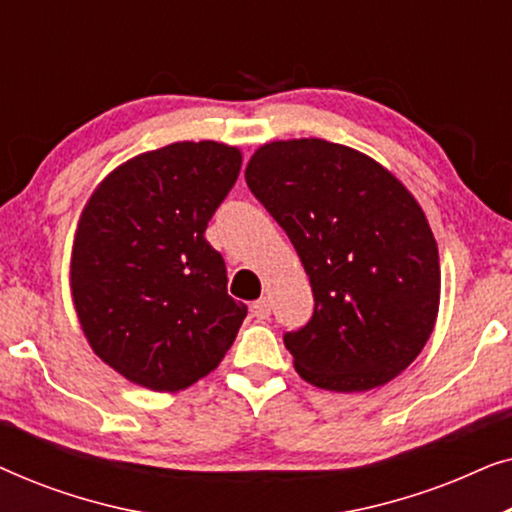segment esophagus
<instances>
[{"mask_svg": "<svg viewBox=\"0 0 512 512\" xmlns=\"http://www.w3.org/2000/svg\"><path fill=\"white\" fill-rule=\"evenodd\" d=\"M251 314H254L258 321L268 319L270 317V303H268V300L261 298V300H256V303H251Z\"/></svg>", "mask_w": 512, "mask_h": 512, "instance_id": "obj_1", "label": "esophagus"}]
</instances>
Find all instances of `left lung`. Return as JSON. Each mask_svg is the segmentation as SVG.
I'll return each mask as SVG.
<instances>
[{
  "instance_id": "obj_1",
  "label": "left lung",
  "mask_w": 512,
  "mask_h": 512,
  "mask_svg": "<svg viewBox=\"0 0 512 512\" xmlns=\"http://www.w3.org/2000/svg\"><path fill=\"white\" fill-rule=\"evenodd\" d=\"M244 179L312 284V319L284 333L298 375L345 394L394 380L440 303L438 247L417 200L373 158L324 139L265 144Z\"/></svg>"
}]
</instances>
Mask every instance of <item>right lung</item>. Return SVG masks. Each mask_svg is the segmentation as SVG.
<instances>
[{
  "label": "right lung",
  "instance_id": "1",
  "mask_svg": "<svg viewBox=\"0 0 512 512\" xmlns=\"http://www.w3.org/2000/svg\"><path fill=\"white\" fill-rule=\"evenodd\" d=\"M242 167L219 142H177L128 160L83 209L72 296L90 347L130 382L179 391L212 373L247 305L228 296L207 223Z\"/></svg>",
  "mask_w": 512,
  "mask_h": 512
}]
</instances>
